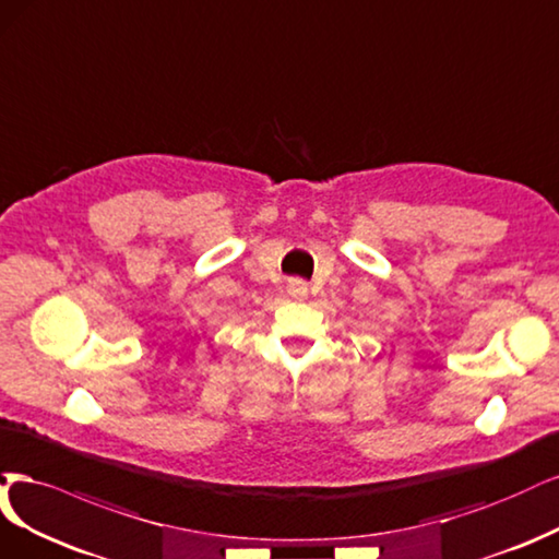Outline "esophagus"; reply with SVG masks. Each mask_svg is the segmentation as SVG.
I'll return each mask as SVG.
<instances>
[{
	"mask_svg": "<svg viewBox=\"0 0 559 559\" xmlns=\"http://www.w3.org/2000/svg\"><path fill=\"white\" fill-rule=\"evenodd\" d=\"M287 293H290V297H295V299H304L306 293H309V287H306V283H301V281H293L290 285H287Z\"/></svg>",
	"mask_w": 559,
	"mask_h": 559,
	"instance_id": "34e87169",
	"label": "esophagus"
}]
</instances>
